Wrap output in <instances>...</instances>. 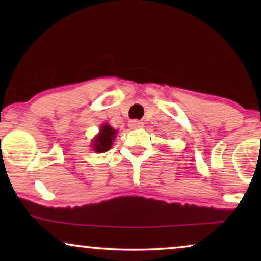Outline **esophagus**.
<instances>
[{
    "label": "esophagus",
    "instance_id": "obj_1",
    "mask_svg": "<svg viewBox=\"0 0 261 261\" xmlns=\"http://www.w3.org/2000/svg\"><path fill=\"white\" fill-rule=\"evenodd\" d=\"M128 126H129L132 129H138V128L144 127V122H141V121L139 120H132L128 122Z\"/></svg>",
    "mask_w": 261,
    "mask_h": 261
}]
</instances>
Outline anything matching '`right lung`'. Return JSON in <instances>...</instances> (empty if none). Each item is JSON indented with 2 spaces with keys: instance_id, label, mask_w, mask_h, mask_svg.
<instances>
[{
  "instance_id": "add662e5",
  "label": "right lung",
  "mask_w": 261,
  "mask_h": 261,
  "mask_svg": "<svg viewBox=\"0 0 261 261\" xmlns=\"http://www.w3.org/2000/svg\"><path fill=\"white\" fill-rule=\"evenodd\" d=\"M117 130L114 129L113 127H110L109 124H102L101 129H99V133L96 135L92 140V148H94L95 152L97 153H105L109 151L110 147H112L114 139L116 138Z\"/></svg>"
}]
</instances>
